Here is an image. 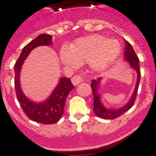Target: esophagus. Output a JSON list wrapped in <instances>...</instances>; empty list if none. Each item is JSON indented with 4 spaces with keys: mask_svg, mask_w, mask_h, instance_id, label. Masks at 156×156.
Wrapping results in <instances>:
<instances>
[{
    "mask_svg": "<svg viewBox=\"0 0 156 156\" xmlns=\"http://www.w3.org/2000/svg\"><path fill=\"white\" fill-rule=\"evenodd\" d=\"M83 81V78L80 76L76 75L74 76L73 78H72V83H73V85H78L80 83H81Z\"/></svg>",
    "mask_w": 156,
    "mask_h": 156,
    "instance_id": "34e87169",
    "label": "esophagus"
}]
</instances>
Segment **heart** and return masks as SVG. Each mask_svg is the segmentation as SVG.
<instances>
[{
	"instance_id": "obj_1",
	"label": "heart",
	"mask_w": 156,
	"mask_h": 156,
	"mask_svg": "<svg viewBox=\"0 0 156 156\" xmlns=\"http://www.w3.org/2000/svg\"><path fill=\"white\" fill-rule=\"evenodd\" d=\"M119 51L120 44L116 40L90 35L77 39L69 48H62L60 59L65 66L71 68H76L80 63L89 62L94 69L101 71L115 61Z\"/></svg>"
}]
</instances>
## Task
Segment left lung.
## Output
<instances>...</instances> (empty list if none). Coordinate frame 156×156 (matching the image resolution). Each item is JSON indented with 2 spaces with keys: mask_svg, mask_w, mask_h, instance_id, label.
Returning <instances> with one entry per match:
<instances>
[{
  "mask_svg": "<svg viewBox=\"0 0 156 156\" xmlns=\"http://www.w3.org/2000/svg\"><path fill=\"white\" fill-rule=\"evenodd\" d=\"M125 51H124V61L127 62L130 67L137 72V83L135 86L132 96L127 103L124 106L119 108H106L101 100V96L98 94V87L100 85L101 77H98L97 80H93L91 81V89L94 95V112L97 116L105 119H113L119 117L122 114L127 112L133 105L135 99L137 97V90H138L139 83L140 80V72L139 68V59L135 53L131 44L128 41H125Z\"/></svg>",
  "mask_w": 156,
  "mask_h": 156,
  "instance_id": "1",
  "label": "left lung"
}]
</instances>
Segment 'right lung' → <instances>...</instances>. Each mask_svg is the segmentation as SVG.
<instances>
[{
	"mask_svg": "<svg viewBox=\"0 0 156 156\" xmlns=\"http://www.w3.org/2000/svg\"><path fill=\"white\" fill-rule=\"evenodd\" d=\"M52 36L49 34H41L23 48L20 56L15 64V87L16 97L22 109L31 120L43 124H53L57 122L64 114V108L66 98L74 86L70 78L61 77L55 90L50 97L42 102H35L29 99L23 94L20 86V72L24 60L31 51L37 47L50 46L52 44Z\"/></svg>",
	"mask_w": 156,
	"mask_h": 156,
	"instance_id": "right-lung-1",
	"label": "right lung"
}]
</instances>
